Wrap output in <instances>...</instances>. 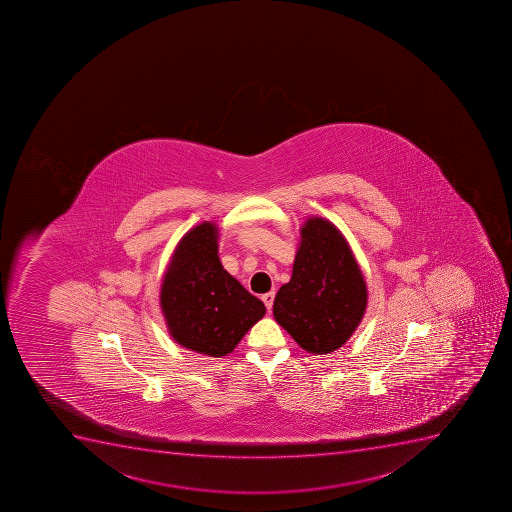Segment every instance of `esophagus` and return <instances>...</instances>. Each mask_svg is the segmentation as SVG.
Instances as JSON below:
<instances>
[{
    "instance_id": "1",
    "label": "esophagus",
    "mask_w": 512,
    "mask_h": 512,
    "mask_svg": "<svg viewBox=\"0 0 512 512\" xmlns=\"http://www.w3.org/2000/svg\"><path fill=\"white\" fill-rule=\"evenodd\" d=\"M274 291L266 292V294H263V301L264 304H266V307H268V311H271L273 309V302H274Z\"/></svg>"
}]
</instances>
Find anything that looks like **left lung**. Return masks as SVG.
I'll return each instance as SVG.
<instances>
[{"instance_id": "8db88e82", "label": "left lung", "mask_w": 512, "mask_h": 512, "mask_svg": "<svg viewBox=\"0 0 512 512\" xmlns=\"http://www.w3.org/2000/svg\"><path fill=\"white\" fill-rule=\"evenodd\" d=\"M367 302V282L345 236L325 218H307L291 281L274 299L277 324L309 354H330L354 335Z\"/></svg>"}]
</instances>
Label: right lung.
Returning <instances> with one entry per match:
<instances>
[{
	"mask_svg": "<svg viewBox=\"0 0 512 512\" xmlns=\"http://www.w3.org/2000/svg\"><path fill=\"white\" fill-rule=\"evenodd\" d=\"M218 238L213 221L185 233L160 286V309L170 337L208 357L231 354L266 314L263 302L223 268Z\"/></svg>",
	"mask_w": 512,
	"mask_h": 512,
	"instance_id": "1",
	"label": "right lung"
}]
</instances>
